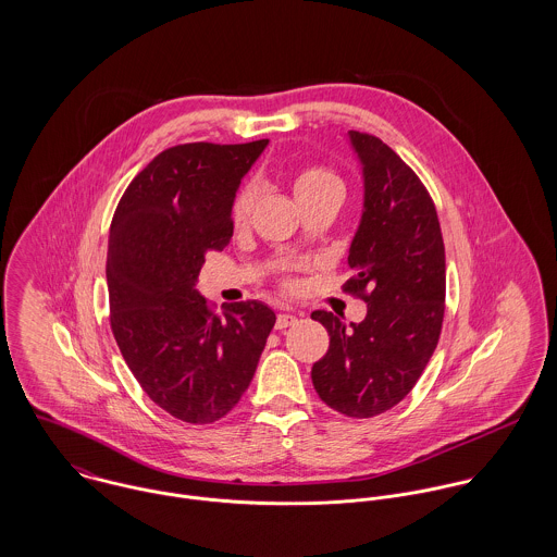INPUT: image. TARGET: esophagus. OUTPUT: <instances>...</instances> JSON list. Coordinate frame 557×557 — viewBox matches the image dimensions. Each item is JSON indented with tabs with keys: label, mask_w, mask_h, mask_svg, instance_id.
Wrapping results in <instances>:
<instances>
[{
	"label": "esophagus",
	"mask_w": 557,
	"mask_h": 557,
	"mask_svg": "<svg viewBox=\"0 0 557 557\" xmlns=\"http://www.w3.org/2000/svg\"><path fill=\"white\" fill-rule=\"evenodd\" d=\"M296 323H298V315H294V313H278L276 330H285V327L296 325Z\"/></svg>",
	"instance_id": "obj_1"
}]
</instances>
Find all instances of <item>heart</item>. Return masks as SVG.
<instances>
[{"instance_id": "obj_1", "label": "heart", "mask_w": 557, "mask_h": 557, "mask_svg": "<svg viewBox=\"0 0 557 557\" xmlns=\"http://www.w3.org/2000/svg\"><path fill=\"white\" fill-rule=\"evenodd\" d=\"M292 186H294V193H296V199H298V197H302L307 193H313V190L323 188V186H341V180L323 166H302L294 173ZM252 201H255V190L250 186L242 188L236 195L234 206H232V219H234L236 225H242L246 221V216L252 208Z\"/></svg>"}]
</instances>
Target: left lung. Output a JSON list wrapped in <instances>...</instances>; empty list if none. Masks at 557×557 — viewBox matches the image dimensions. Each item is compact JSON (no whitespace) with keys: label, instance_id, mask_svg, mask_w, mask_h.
I'll return each mask as SVG.
<instances>
[{"label":"left lung","instance_id":"left-lung-1","mask_svg":"<svg viewBox=\"0 0 557 557\" xmlns=\"http://www.w3.org/2000/svg\"><path fill=\"white\" fill-rule=\"evenodd\" d=\"M349 144L362 166L364 203L345 292L367 302V318L345 323L327 311L311 315L330 334L311 377L325 405L371 418L409 395L437 347L446 255L433 199L418 175L373 135L349 131Z\"/></svg>","mask_w":557,"mask_h":557}]
</instances>
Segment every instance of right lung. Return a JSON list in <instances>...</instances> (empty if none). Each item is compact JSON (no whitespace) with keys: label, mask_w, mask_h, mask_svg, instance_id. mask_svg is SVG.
<instances>
[{"label":"right lung","mask_w":557,"mask_h":557,"mask_svg":"<svg viewBox=\"0 0 557 557\" xmlns=\"http://www.w3.org/2000/svg\"><path fill=\"white\" fill-rule=\"evenodd\" d=\"M268 139L184 144L135 175L111 221V330L144 393L173 418L210 424L248 388L276 315L257 300L210 311L195 289L208 250L234 236L242 177Z\"/></svg>","instance_id":"add662e5"}]
</instances>
